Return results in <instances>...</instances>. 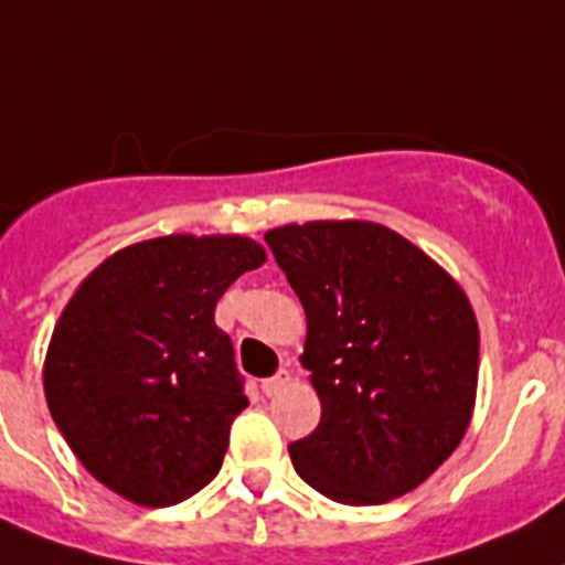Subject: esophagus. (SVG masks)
Instances as JSON below:
<instances>
[{"label": "esophagus", "instance_id": "esophagus-1", "mask_svg": "<svg viewBox=\"0 0 565 565\" xmlns=\"http://www.w3.org/2000/svg\"><path fill=\"white\" fill-rule=\"evenodd\" d=\"M290 382H292V373L287 371V367H281L273 379H264V382H260V391L267 393V396H275V393H281Z\"/></svg>", "mask_w": 565, "mask_h": 565}]
</instances>
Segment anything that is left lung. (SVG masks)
<instances>
[{"label": "left lung", "instance_id": "8db88e82", "mask_svg": "<svg viewBox=\"0 0 565 565\" xmlns=\"http://www.w3.org/2000/svg\"><path fill=\"white\" fill-rule=\"evenodd\" d=\"M264 241L301 298V367L321 422L290 445L327 500L379 505L457 451L473 416L480 327L466 290L428 253L373 221H307Z\"/></svg>", "mask_w": 565, "mask_h": 565}]
</instances>
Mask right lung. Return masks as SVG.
Returning a JSON list of instances; mask_svg holds the SVG:
<instances>
[{
    "label": "right lung",
    "instance_id": "add662e5",
    "mask_svg": "<svg viewBox=\"0 0 565 565\" xmlns=\"http://www.w3.org/2000/svg\"><path fill=\"white\" fill-rule=\"evenodd\" d=\"M264 260L244 235H163L108 255L68 298L42 367L45 402L114 494L163 509L215 480L249 405L215 307Z\"/></svg>",
    "mask_w": 565,
    "mask_h": 565
}]
</instances>
